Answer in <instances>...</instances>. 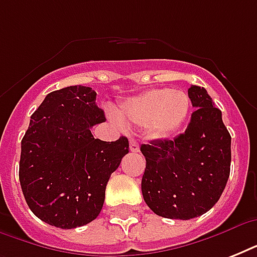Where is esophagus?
I'll list each match as a JSON object with an SVG mask.
<instances>
[{"label": "esophagus", "mask_w": 257, "mask_h": 257, "mask_svg": "<svg viewBox=\"0 0 257 257\" xmlns=\"http://www.w3.org/2000/svg\"><path fill=\"white\" fill-rule=\"evenodd\" d=\"M129 149H131V152L133 153H137L140 151V145H139V143H137L135 139H132V140L129 141Z\"/></svg>", "instance_id": "1"}]
</instances>
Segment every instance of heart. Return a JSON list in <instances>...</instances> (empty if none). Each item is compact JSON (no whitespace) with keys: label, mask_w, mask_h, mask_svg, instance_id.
<instances>
[{"label":"heart","mask_w":257,"mask_h":257,"mask_svg":"<svg viewBox=\"0 0 257 257\" xmlns=\"http://www.w3.org/2000/svg\"><path fill=\"white\" fill-rule=\"evenodd\" d=\"M191 100L187 93L169 89H152L129 98L121 105L120 116L125 122L147 126L152 137L165 139L179 131L187 121ZM112 120L121 124L112 114Z\"/></svg>","instance_id":"1"}]
</instances>
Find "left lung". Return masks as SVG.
<instances>
[{
  "mask_svg": "<svg viewBox=\"0 0 257 257\" xmlns=\"http://www.w3.org/2000/svg\"><path fill=\"white\" fill-rule=\"evenodd\" d=\"M188 96L196 109L185 132L140 148L147 161L141 180L145 203L167 219L189 220L209 211L231 171V135L221 110L201 86L192 85Z\"/></svg>",
  "mask_w": 257,
  "mask_h": 257,
  "instance_id": "1",
  "label": "left lung"
}]
</instances>
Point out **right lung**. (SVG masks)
I'll use <instances>...</instances> for the list:
<instances>
[{
    "mask_svg": "<svg viewBox=\"0 0 257 257\" xmlns=\"http://www.w3.org/2000/svg\"><path fill=\"white\" fill-rule=\"evenodd\" d=\"M89 86L49 93L30 117L21 141L20 184L30 211L62 229L100 215L109 177L129 152L128 139L102 141L90 132L104 110Z\"/></svg>",
    "mask_w": 257,
    "mask_h": 257,
    "instance_id": "right-lung-1",
    "label": "right lung"
}]
</instances>
